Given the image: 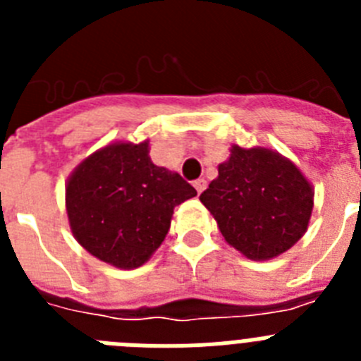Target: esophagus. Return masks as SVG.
<instances>
[{"label": "esophagus", "mask_w": 361, "mask_h": 361, "mask_svg": "<svg viewBox=\"0 0 361 361\" xmlns=\"http://www.w3.org/2000/svg\"><path fill=\"white\" fill-rule=\"evenodd\" d=\"M193 186H195L197 193H202V191L206 190V180H204V178H197L195 183H193Z\"/></svg>", "instance_id": "obj_1"}]
</instances>
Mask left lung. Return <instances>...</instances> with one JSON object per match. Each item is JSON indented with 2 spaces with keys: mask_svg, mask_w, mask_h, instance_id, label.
<instances>
[{
  "mask_svg": "<svg viewBox=\"0 0 361 361\" xmlns=\"http://www.w3.org/2000/svg\"><path fill=\"white\" fill-rule=\"evenodd\" d=\"M200 202L231 247L250 260H271L304 237L314 208L312 184L276 149L231 145L229 157Z\"/></svg>",
  "mask_w": 361,
  "mask_h": 361,
  "instance_id": "1",
  "label": "left lung"
}]
</instances>
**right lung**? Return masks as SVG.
Instances as JSON below:
<instances>
[{
    "mask_svg": "<svg viewBox=\"0 0 361 361\" xmlns=\"http://www.w3.org/2000/svg\"><path fill=\"white\" fill-rule=\"evenodd\" d=\"M177 171L155 166L149 141H111L82 159L65 186L73 238L101 262L135 269L166 238L175 206L195 197Z\"/></svg>",
    "mask_w": 361,
    "mask_h": 361,
    "instance_id": "add662e5",
    "label": "right lung"
}]
</instances>
